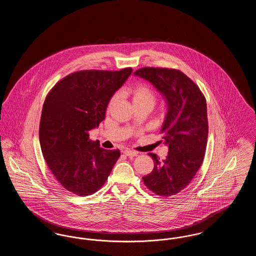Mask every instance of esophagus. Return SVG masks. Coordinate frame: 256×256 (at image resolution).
Masks as SVG:
<instances>
[{"mask_svg":"<svg viewBox=\"0 0 256 256\" xmlns=\"http://www.w3.org/2000/svg\"><path fill=\"white\" fill-rule=\"evenodd\" d=\"M124 154L126 156H136L138 154V152H135V150H128V148H126L124 150Z\"/></svg>","mask_w":256,"mask_h":256,"instance_id":"34e87169","label":"esophagus"}]
</instances>
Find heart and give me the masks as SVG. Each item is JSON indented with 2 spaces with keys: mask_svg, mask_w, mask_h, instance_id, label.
<instances>
[{
  "mask_svg": "<svg viewBox=\"0 0 256 256\" xmlns=\"http://www.w3.org/2000/svg\"><path fill=\"white\" fill-rule=\"evenodd\" d=\"M126 94L130 95L132 100V102H150L154 104L156 100V94L154 90L145 84H137L134 86L128 87L126 90ZM117 98V96H113L111 98L110 104H112Z\"/></svg>",
  "mask_w": 256,
  "mask_h": 256,
  "instance_id": "b5f03b06",
  "label": "heart"
}]
</instances>
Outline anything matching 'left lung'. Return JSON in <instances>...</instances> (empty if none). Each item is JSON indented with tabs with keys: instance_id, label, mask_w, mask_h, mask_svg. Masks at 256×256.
I'll return each instance as SVG.
<instances>
[{
	"instance_id": "8db88e82",
	"label": "left lung",
	"mask_w": 256,
	"mask_h": 256,
	"mask_svg": "<svg viewBox=\"0 0 256 256\" xmlns=\"http://www.w3.org/2000/svg\"><path fill=\"white\" fill-rule=\"evenodd\" d=\"M156 87L167 100L168 112L160 134L169 146L167 158L148 154L154 163L143 176L146 188L161 196L180 193L200 168L208 136L206 100L195 82L176 69L143 67L134 72Z\"/></svg>"
}]
</instances>
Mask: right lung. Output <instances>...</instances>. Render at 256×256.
I'll return each mask as SVG.
<instances>
[{"mask_svg":"<svg viewBox=\"0 0 256 256\" xmlns=\"http://www.w3.org/2000/svg\"><path fill=\"white\" fill-rule=\"evenodd\" d=\"M132 72L82 70L70 74L50 90L39 124L44 159L58 182L74 195L96 193L120 158L89 139L106 118L110 98Z\"/></svg>","mask_w":256,"mask_h":256,"instance_id":"obj_1","label":"right lung"}]
</instances>
